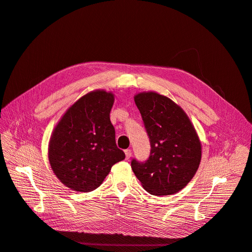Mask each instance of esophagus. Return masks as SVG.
Listing matches in <instances>:
<instances>
[{
  "label": "esophagus",
  "instance_id": "esophagus-1",
  "mask_svg": "<svg viewBox=\"0 0 252 252\" xmlns=\"http://www.w3.org/2000/svg\"><path fill=\"white\" fill-rule=\"evenodd\" d=\"M125 153H126V159H129L130 156H131V150L130 149H126L125 150Z\"/></svg>",
  "mask_w": 252,
  "mask_h": 252
}]
</instances>
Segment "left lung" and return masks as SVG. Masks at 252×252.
<instances>
[{"label":"left lung","mask_w":252,"mask_h":252,"mask_svg":"<svg viewBox=\"0 0 252 252\" xmlns=\"http://www.w3.org/2000/svg\"><path fill=\"white\" fill-rule=\"evenodd\" d=\"M150 139L147 161L131 160L143 188L152 195H171L185 188L201 161V142L181 106L156 92L134 97Z\"/></svg>","instance_id":"left-lung-1"}]
</instances>
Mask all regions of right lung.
Returning a JSON list of instances; mask_svg holds the SVG:
<instances>
[{"label": "right lung", "mask_w": 252, "mask_h": 252, "mask_svg": "<svg viewBox=\"0 0 252 252\" xmlns=\"http://www.w3.org/2000/svg\"><path fill=\"white\" fill-rule=\"evenodd\" d=\"M114 94L95 90L75 101L62 115L49 141L53 173L70 190L97 189L113 164L125 159L110 122Z\"/></svg>", "instance_id": "obj_1"}]
</instances>
